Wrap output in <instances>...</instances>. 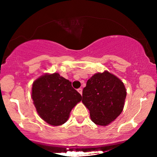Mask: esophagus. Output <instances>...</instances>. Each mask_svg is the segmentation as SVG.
I'll return each instance as SVG.
<instances>
[{"instance_id": "obj_1", "label": "esophagus", "mask_w": 157, "mask_h": 157, "mask_svg": "<svg viewBox=\"0 0 157 157\" xmlns=\"http://www.w3.org/2000/svg\"><path fill=\"white\" fill-rule=\"evenodd\" d=\"M77 91H78V92L79 94H81V95H82V89H81V88H79V89H78V90H77Z\"/></svg>"}]
</instances>
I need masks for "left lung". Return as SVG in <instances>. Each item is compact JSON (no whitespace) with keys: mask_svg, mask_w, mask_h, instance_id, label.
Here are the masks:
<instances>
[{"mask_svg":"<svg viewBox=\"0 0 157 157\" xmlns=\"http://www.w3.org/2000/svg\"><path fill=\"white\" fill-rule=\"evenodd\" d=\"M126 96V87L121 79L105 71L96 73L87 81L82 102L89 110L91 121L106 126L121 113Z\"/></svg>","mask_w":157,"mask_h":157,"instance_id":"8db88e82","label":"left lung"}]
</instances>
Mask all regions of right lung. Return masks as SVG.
I'll list each match as a JSON object with an SVG mask.
<instances>
[{
  "label": "right lung",
  "mask_w": 157,
  "mask_h": 157,
  "mask_svg": "<svg viewBox=\"0 0 157 157\" xmlns=\"http://www.w3.org/2000/svg\"><path fill=\"white\" fill-rule=\"evenodd\" d=\"M31 98L39 117L51 126L67 121L72 109L81 101L71 82L58 73L45 74L33 81Z\"/></svg>",
  "instance_id": "right-lung-1"
}]
</instances>
